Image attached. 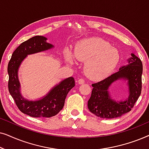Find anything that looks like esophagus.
Returning <instances> with one entry per match:
<instances>
[{"label":"esophagus","instance_id":"esophagus-1","mask_svg":"<svg viewBox=\"0 0 149 149\" xmlns=\"http://www.w3.org/2000/svg\"><path fill=\"white\" fill-rule=\"evenodd\" d=\"M78 83L79 84H83L85 83V80L83 79H80L78 80Z\"/></svg>","mask_w":149,"mask_h":149}]
</instances>
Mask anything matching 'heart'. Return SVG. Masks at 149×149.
<instances>
[{
  "instance_id": "1",
  "label": "heart",
  "mask_w": 149,
  "mask_h": 149,
  "mask_svg": "<svg viewBox=\"0 0 149 149\" xmlns=\"http://www.w3.org/2000/svg\"><path fill=\"white\" fill-rule=\"evenodd\" d=\"M73 56L85 62V73L93 80H100L111 74L120 61L119 51L100 38H87L78 42L73 56L70 51L66 52V60L71 64L74 63Z\"/></svg>"
}]
</instances>
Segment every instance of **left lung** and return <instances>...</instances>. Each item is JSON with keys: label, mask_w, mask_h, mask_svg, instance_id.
<instances>
[{"label": "left lung", "mask_w": 149, "mask_h": 149, "mask_svg": "<svg viewBox=\"0 0 149 149\" xmlns=\"http://www.w3.org/2000/svg\"><path fill=\"white\" fill-rule=\"evenodd\" d=\"M128 66H123L118 72L99 82L93 83L92 92L88 101V109L97 117L113 119L131 111L141 94L142 63L134 54ZM119 78L128 80L130 95L127 101L115 102L110 99L107 89L111 83Z\"/></svg>", "instance_id": "left-lung-1"}]
</instances>
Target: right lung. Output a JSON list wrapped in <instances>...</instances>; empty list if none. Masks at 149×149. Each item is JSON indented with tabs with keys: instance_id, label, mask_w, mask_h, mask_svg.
I'll use <instances>...</instances> for the list:
<instances>
[{
	"instance_id": "add662e5",
	"label": "right lung",
	"mask_w": 149,
	"mask_h": 149,
	"mask_svg": "<svg viewBox=\"0 0 149 149\" xmlns=\"http://www.w3.org/2000/svg\"><path fill=\"white\" fill-rule=\"evenodd\" d=\"M44 36H36L23 42L14 51L8 64V88L10 94L19 111L32 117L49 118L56 115L64 107L68 93L75 85L74 79L69 77L52 89L45 97L37 101H28L20 94L18 68L27 55L53 47L52 45L47 42Z\"/></svg>"
}]
</instances>
